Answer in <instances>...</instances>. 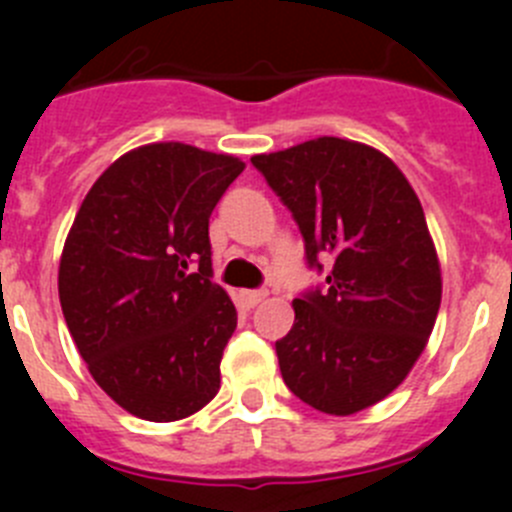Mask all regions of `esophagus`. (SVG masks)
<instances>
[{"instance_id":"esophagus-1","label":"esophagus","mask_w":512,"mask_h":512,"mask_svg":"<svg viewBox=\"0 0 512 512\" xmlns=\"http://www.w3.org/2000/svg\"><path fill=\"white\" fill-rule=\"evenodd\" d=\"M240 297L245 307H257L267 297V292H262V289H245V292H240Z\"/></svg>"}]
</instances>
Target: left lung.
I'll return each instance as SVG.
<instances>
[{
    "mask_svg": "<svg viewBox=\"0 0 512 512\" xmlns=\"http://www.w3.org/2000/svg\"><path fill=\"white\" fill-rule=\"evenodd\" d=\"M252 165L304 237L307 265L334 257L324 287L292 302L275 344L297 399L349 416L386 399L409 376L441 307V267L414 188L376 148L322 136Z\"/></svg>",
    "mask_w": 512,
    "mask_h": 512,
    "instance_id": "obj_1",
    "label": "left lung"
}]
</instances>
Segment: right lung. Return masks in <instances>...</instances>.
<instances>
[{
  "instance_id": "obj_1",
  "label": "right lung",
  "mask_w": 512,
  "mask_h": 512,
  "mask_svg": "<svg viewBox=\"0 0 512 512\" xmlns=\"http://www.w3.org/2000/svg\"><path fill=\"white\" fill-rule=\"evenodd\" d=\"M240 158L151 143L108 165L64 242L59 299L96 384L128 414L178 421L213 401L237 327L208 225Z\"/></svg>"
}]
</instances>
